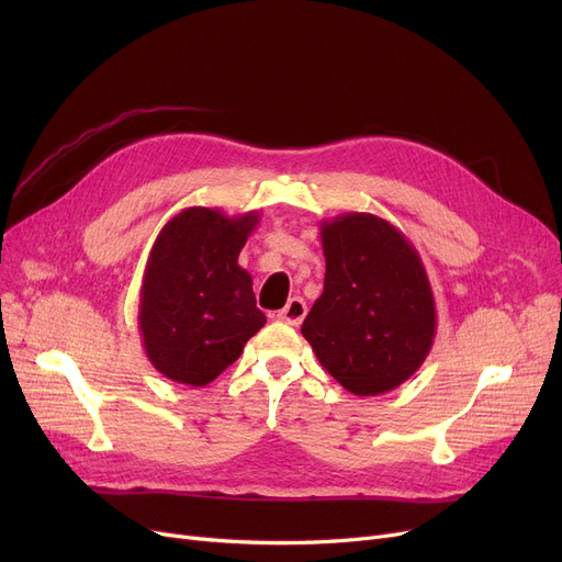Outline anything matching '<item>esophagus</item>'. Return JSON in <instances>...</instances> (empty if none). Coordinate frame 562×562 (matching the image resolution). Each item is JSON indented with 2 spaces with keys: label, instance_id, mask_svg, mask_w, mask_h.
<instances>
[{
  "label": "esophagus",
  "instance_id": "34e87169",
  "mask_svg": "<svg viewBox=\"0 0 562 562\" xmlns=\"http://www.w3.org/2000/svg\"><path fill=\"white\" fill-rule=\"evenodd\" d=\"M305 314H307L305 301H303L301 296H293V299L286 303V307L278 312V318L284 321V323H291V326H301Z\"/></svg>",
  "mask_w": 562,
  "mask_h": 562
}]
</instances>
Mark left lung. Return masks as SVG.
<instances>
[{
  "instance_id": "1",
  "label": "left lung",
  "mask_w": 562,
  "mask_h": 562,
  "mask_svg": "<svg viewBox=\"0 0 562 562\" xmlns=\"http://www.w3.org/2000/svg\"><path fill=\"white\" fill-rule=\"evenodd\" d=\"M321 244L326 280L301 333L344 390L387 394L415 375L435 341L424 261L398 227L362 212L323 221Z\"/></svg>"
}]
</instances>
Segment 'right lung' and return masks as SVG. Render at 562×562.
<instances>
[{
  "label": "right lung",
  "mask_w": 562,
  "mask_h": 562,
  "mask_svg": "<svg viewBox=\"0 0 562 562\" xmlns=\"http://www.w3.org/2000/svg\"><path fill=\"white\" fill-rule=\"evenodd\" d=\"M257 223V212L225 216L210 206H189L161 227L138 301L145 356L161 375L204 387L239 360L246 341L263 328L252 278L239 266Z\"/></svg>",
  "instance_id": "add662e5"
}]
</instances>
